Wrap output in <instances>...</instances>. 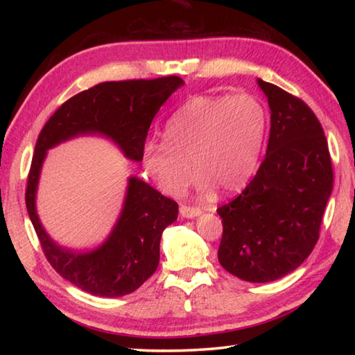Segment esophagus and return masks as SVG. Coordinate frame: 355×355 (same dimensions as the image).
<instances>
[{
    "mask_svg": "<svg viewBox=\"0 0 355 355\" xmlns=\"http://www.w3.org/2000/svg\"><path fill=\"white\" fill-rule=\"evenodd\" d=\"M180 214H182L183 218L192 219V218H197V216H200V214H202V209L197 208V207H186V205H182V207H180Z\"/></svg>",
    "mask_w": 355,
    "mask_h": 355,
    "instance_id": "obj_1",
    "label": "esophagus"
}]
</instances>
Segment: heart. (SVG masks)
Returning <instances> with one entry per match:
<instances>
[{"label":"heart","instance_id":"heart-1","mask_svg":"<svg viewBox=\"0 0 355 355\" xmlns=\"http://www.w3.org/2000/svg\"><path fill=\"white\" fill-rule=\"evenodd\" d=\"M264 133L266 112L252 95H196L167 120L166 142L146 144L142 164L171 196L188 184L189 162L202 194H211L216 188L233 194L254 177Z\"/></svg>","mask_w":355,"mask_h":355}]
</instances>
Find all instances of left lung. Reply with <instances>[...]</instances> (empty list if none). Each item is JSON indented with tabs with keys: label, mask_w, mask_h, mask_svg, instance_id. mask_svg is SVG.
Instances as JSON below:
<instances>
[{
	"label": "left lung",
	"mask_w": 355,
	"mask_h": 355,
	"mask_svg": "<svg viewBox=\"0 0 355 355\" xmlns=\"http://www.w3.org/2000/svg\"><path fill=\"white\" fill-rule=\"evenodd\" d=\"M271 110L266 156L236 199L218 208V258L238 279L266 284L304 263L320 238L334 171L324 130L302 100L257 80Z\"/></svg>",
	"instance_id": "obj_1"
}]
</instances>
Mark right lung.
Returning a JSON list of instances; mask_svg holds the SVG:
<instances>
[{"label": "right lung", "mask_w": 355, "mask_h": 355, "mask_svg": "<svg viewBox=\"0 0 355 355\" xmlns=\"http://www.w3.org/2000/svg\"><path fill=\"white\" fill-rule=\"evenodd\" d=\"M183 84L180 76L100 83L59 106L40 131L28 175V214L48 263L83 291L101 297L136 291L158 268L161 235L177 220L178 205L142 180L130 177L122 213L106 241L91 252L65 249L45 232L35 209L46 150L71 137L100 135L117 144L128 159L142 161L150 123Z\"/></svg>", "instance_id": "add662e5"}]
</instances>
